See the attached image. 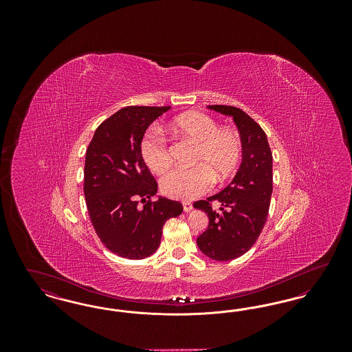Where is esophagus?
Here are the masks:
<instances>
[{
	"label": "esophagus",
	"instance_id": "obj_1",
	"mask_svg": "<svg viewBox=\"0 0 352 352\" xmlns=\"http://www.w3.org/2000/svg\"><path fill=\"white\" fill-rule=\"evenodd\" d=\"M182 204H184V212H190V211L192 210V203H190V201H184Z\"/></svg>",
	"mask_w": 352,
	"mask_h": 352
}]
</instances>
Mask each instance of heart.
<instances>
[{
    "label": "heart",
    "instance_id": "1",
    "mask_svg": "<svg viewBox=\"0 0 352 352\" xmlns=\"http://www.w3.org/2000/svg\"><path fill=\"white\" fill-rule=\"evenodd\" d=\"M170 131L195 145L191 164L194 168H175L161 179V191L173 199L191 201L207 192L214 178L226 181L241 158L239 134L228 128H218L217 121L206 113L188 112L173 120ZM140 153L145 165L155 174L171 166L168 142L157 133H148L141 141Z\"/></svg>",
    "mask_w": 352,
    "mask_h": 352
}]
</instances>
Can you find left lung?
<instances>
[{
  "instance_id": "8db88e82",
  "label": "left lung",
  "mask_w": 352,
  "mask_h": 352,
  "mask_svg": "<svg viewBox=\"0 0 352 352\" xmlns=\"http://www.w3.org/2000/svg\"><path fill=\"white\" fill-rule=\"evenodd\" d=\"M208 108L234 118L241 137L243 160L231 184L194 204L210 220L197 244L207 257L230 261L250 251L265 226L273 191V157L267 134L244 111L231 105ZM212 201L221 203L220 212L212 208Z\"/></svg>"
}]
</instances>
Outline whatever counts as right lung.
I'll list each match as a JSON object with an SVG mask.
<instances>
[{
    "instance_id": "right-lung-1",
    "label": "right lung",
    "mask_w": 352,
    "mask_h": 352,
    "mask_svg": "<svg viewBox=\"0 0 352 352\" xmlns=\"http://www.w3.org/2000/svg\"><path fill=\"white\" fill-rule=\"evenodd\" d=\"M168 109L137 105L120 109L101 122L85 153L88 215L101 243L124 258L153 254L166 220L184 211L179 201L162 197L151 201L158 184L140 153L146 129Z\"/></svg>"
}]
</instances>
